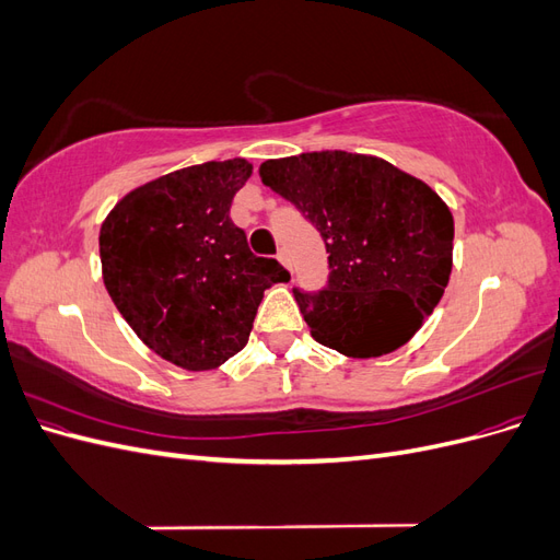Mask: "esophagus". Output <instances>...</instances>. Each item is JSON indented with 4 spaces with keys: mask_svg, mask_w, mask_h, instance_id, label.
<instances>
[{
    "mask_svg": "<svg viewBox=\"0 0 560 560\" xmlns=\"http://www.w3.org/2000/svg\"><path fill=\"white\" fill-rule=\"evenodd\" d=\"M278 261H280L287 270H292V257H290V252H287L284 247L278 252Z\"/></svg>",
    "mask_w": 560,
    "mask_h": 560,
    "instance_id": "34e87169",
    "label": "esophagus"
}]
</instances>
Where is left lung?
<instances>
[{"instance_id": "1", "label": "left lung", "mask_w": 560, "mask_h": 560, "mask_svg": "<svg viewBox=\"0 0 560 560\" xmlns=\"http://www.w3.org/2000/svg\"><path fill=\"white\" fill-rule=\"evenodd\" d=\"M259 177L327 245L329 284L319 294L294 290L315 341L354 360L411 341L453 268V214L432 186L341 149L266 161Z\"/></svg>"}]
</instances>
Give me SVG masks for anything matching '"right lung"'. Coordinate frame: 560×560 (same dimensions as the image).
I'll return each mask as SVG.
<instances>
[{
    "label": "right lung",
    "mask_w": 560,
    "mask_h": 560,
    "mask_svg": "<svg viewBox=\"0 0 560 560\" xmlns=\"http://www.w3.org/2000/svg\"><path fill=\"white\" fill-rule=\"evenodd\" d=\"M247 159L208 161L151 179L100 226L103 280L118 313L159 358L186 371L243 350L264 292L290 273L254 257L229 217Z\"/></svg>",
    "instance_id": "obj_1"
}]
</instances>
